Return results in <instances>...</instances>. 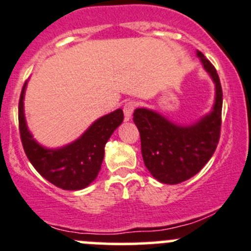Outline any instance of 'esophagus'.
Masks as SVG:
<instances>
[{
	"instance_id": "esophagus-1",
	"label": "esophagus",
	"mask_w": 251,
	"mask_h": 251,
	"mask_svg": "<svg viewBox=\"0 0 251 251\" xmlns=\"http://www.w3.org/2000/svg\"><path fill=\"white\" fill-rule=\"evenodd\" d=\"M135 108H136L135 101H127V103H125V105H124V115H125L126 121L130 120L131 116H132V114H133V110H135Z\"/></svg>"
}]
</instances>
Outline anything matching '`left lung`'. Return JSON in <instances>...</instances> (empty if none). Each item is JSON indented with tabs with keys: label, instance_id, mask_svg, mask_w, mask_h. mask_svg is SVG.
I'll return each instance as SVG.
<instances>
[{
	"label": "left lung",
	"instance_id": "1",
	"mask_svg": "<svg viewBox=\"0 0 251 251\" xmlns=\"http://www.w3.org/2000/svg\"><path fill=\"white\" fill-rule=\"evenodd\" d=\"M198 56L216 86L215 104L210 114L194 125L180 126L150 109L133 111L143 162L153 177L163 184H179L198 174L213 155L220 141L223 103L220 77L202 52L198 51Z\"/></svg>",
	"mask_w": 251,
	"mask_h": 251
}]
</instances>
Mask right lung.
<instances>
[{"label":"right lung","instance_id":"obj_1","mask_svg":"<svg viewBox=\"0 0 251 251\" xmlns=\"http://www.w3.org/2000/svg\"><path fill=\"white\" fill-rule=\"evenodd\" d=\"M26 82L18 105L19 133L29 162L48 181L64 190H81L97 177L104 159V147L114 131L121 125V109L101 116L75 142L55 150L39 145L26 127L23 99Z\"/></svg>","mask_w":251,"mask_h":251}]
</instances>
